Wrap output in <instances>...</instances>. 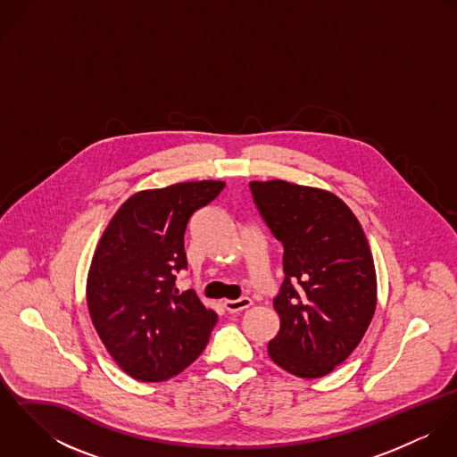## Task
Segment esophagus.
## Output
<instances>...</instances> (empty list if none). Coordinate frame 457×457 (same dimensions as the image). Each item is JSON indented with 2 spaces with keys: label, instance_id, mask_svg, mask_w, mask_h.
I'll use <instances>...</instances> for the list:
<instances>
[{
  "label": "esophagus",
  "instance_id": "34e87169",
  "mask_svg": "<svg viewBox=\"0 0 457 457\" xmlns=\"http://www.w3.org/2000/svg\"><path fill=\"white\" fill-rule=\"evenodd\" d=\"M223 306L228 313H239V312H245L252 306V299L250 297H241V299H236V301H225Z\"/></svg>",
  "mask_w": 457,
  "mask_h": 457
}]
</instances>
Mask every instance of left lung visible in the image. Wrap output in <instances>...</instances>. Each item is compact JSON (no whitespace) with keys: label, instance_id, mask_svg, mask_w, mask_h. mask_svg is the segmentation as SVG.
I'll use <instances>...</instances> for the list:
<instances>
[{"label":"left lung","instance_id":"1","mask_svg":"<svg viewBox=\"0 0 457 457\" xmlns=\"http://www.w3.org/2000/svg\"><path fill=\"white\" fill-rule=\"evenodd\" d=\"M253 204L283 246L272 299L279 332L270 359L299 378H320L361 343L377 308V274L361 223L337 196L287 181H252Z\"/></svg>","mask_w":457,"mask_h":457}]
</instances>
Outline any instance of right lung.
<instances>
[{
	"label": "right lung",
	"instance_id": "1",
	"mask_svg": "<svg viewBox=\"0 0 457 457\" xmlns=\"http://www.w3.org/2000/svg\"><path fill=\"white\" fill-rule=\"evenodd\" d=\"M221 181L179 183L130 196L105 228L87 276V308L120 368L140 382H163L190 366L218 317L194 290L179 292L188 267L185 232Z\"/></svg>",
	"mask_w": 457,
	"mask_h": 457
}]
</instances>
